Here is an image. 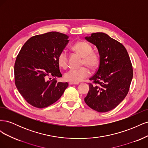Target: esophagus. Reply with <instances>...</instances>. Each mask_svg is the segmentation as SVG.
<instances>
[{
    "instance_id": "obj_1",
    "label": "esophagus",
    "mask_w": 148,
    "mask_h": 148,
    "mask_svg": "<svg viewBox=\"0 0 148 148\" xmlns=\"http://www.w3.org/2000/svg\"><path fill=\"white\" fill-rule=\"evenodd\" d=\"M78 83H73V82H70L69 84L71 85V84H78Z\"/></svg>"
}]
</instances>
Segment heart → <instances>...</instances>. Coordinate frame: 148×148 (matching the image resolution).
Here are the masks:
<instances>
[{"mask_svg": "<svg viewBox=\"0 0 148 148\" xmlns=\"http://www.w3.org/2000/svg\"><path fill=\"white\" fill-rule=\"evenodd\" d=\"M73 50L83 57L81 65L84 66L79 69H70L64 75L65 80L73 83H78L89 77L90 70L87 67L94 70L100 64L99 53L92 51V47L90 44L84 41H78L71 47ZM58 64L62 68H66L68 65V53L65 50L62 51L58 56ZM87 66L86 67V66Z\"/></svg>", "mask_w": 148, "mask_h": 148, "instance_id": "b5f03b06", "label": "heart"}]
</instances>
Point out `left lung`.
<instances>
[{"label": "left lung", "instance_id": "left-lung-1", "mask_svg": "<svg viewBox=\"0 0 148 148\" xmlns=\"http://www.w3.org/2000/svg\"><path fill=\"white\" fill-rule=\"evenodd\" d=\"M97 47L100 64L96 73L89 78V90L86 104L99 112L115 108L128 92L133 78V67L127 49L122 44L104 33L85 37Z\"/></svg>", "mask_w": 148, "mask_h": 148}]
</instances>
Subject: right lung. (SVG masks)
Instances as JSON below:
<instances>
[{
	"instance_id": "obj_1",
	"label": "right lung",
	"mask_w": 148,
	"mask_h": 148,
	"mask_svg": "<svg viewBox=\"0 0 148 148\" xmlns=\"http://www.w3.org/2000/svg\"><path fill=\"white\" fill-rule=\"evenodd\" d=\"M66 35L56 31L30 38L18 54L14 66L15 83L28 104L42 109L60 99L68 83L62 77L58 56L69 42ZM51 77L54 78L52 79Z\"/></svg>"
}]
</instances>
